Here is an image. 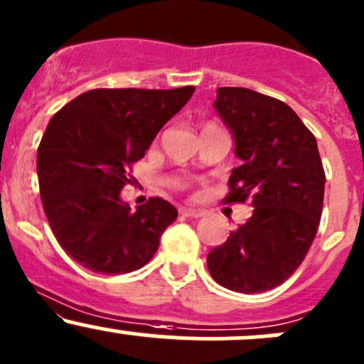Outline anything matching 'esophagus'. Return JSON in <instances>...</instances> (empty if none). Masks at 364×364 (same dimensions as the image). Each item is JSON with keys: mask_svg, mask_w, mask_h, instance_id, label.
I'll list each match as a JSON object with an SVG mask.
<instances>
[{"mask_svg": "<svg viewBox=\"0 0 364 364\" xmlns=\"http://www.w3.org/2000/svg\"><path fill=\"white\" fill-rule=\"evenodd\" d=\"M179 213L186 218H200L205 214V211H202V209H193V208H181L179 209Z\"/></svg>", "mask_w": 364, "mask_h": 364, "instance_id": "esophagus-1", "label": "esophagus"}]
</instances>
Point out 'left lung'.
Instances as JSON below:
<instances>
[{
	"mask_svg": "<svg viewBox=\"0 0 364 364\" xmlns=\"http://www.w3.org/2000/svg\"><path fill=\"white\" fill-rule=\"evenodd\" d=\"M214 108L242 160L223 202L255 209L209 252V274L232 291H269L300 267L319 227L326 176L316 137L286 102L244 87L218 89Z\"/></svg>",
	"mask_w": 364,
	"mask_h": 364,
	"instance_id": "8db88e82",
	"label": "left lung"
}]
</instances>
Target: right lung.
<instances>
[{
    "mask_svg": "<svg viewBox=\"0 0 364 364\" xmlns=\"http://www.w3.org/2000/svg\"><path fill=\"white\" fill-rule=\"evenodd\" d=\"M193 90L94 89L48 122L36 160L41 202L57 242L82 267L127 274L159 250L160 235L178 218L176 208L153 197L131 211L120 190Z\"/></svg>",
    "mask_w": 364,
    "mask_h": 364,
    "instance_id": "1",
    "label": "right lung"
}]
</instances>
